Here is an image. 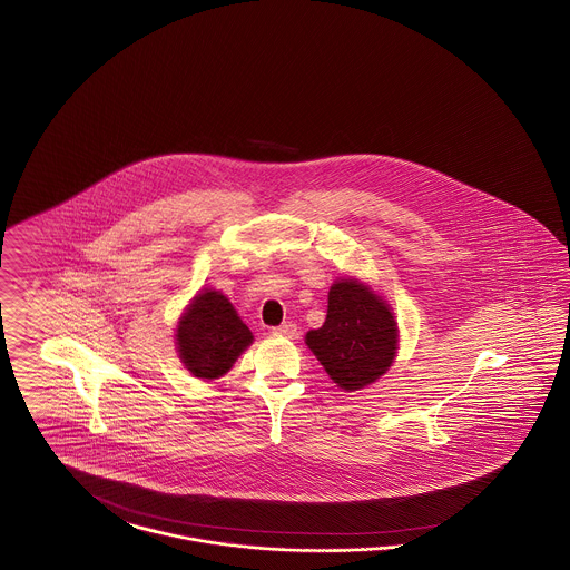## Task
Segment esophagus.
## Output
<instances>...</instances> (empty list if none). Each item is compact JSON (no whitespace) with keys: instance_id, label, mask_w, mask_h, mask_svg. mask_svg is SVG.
Segmentation results:
<instances>
[{"instance_id":"1","label":"esophagus","mask_w":570,"mask_h":570,"mask_svg":"<svg viewBox=\"0 0 570 570\" xmlns=\"http://www.w3.org/2000/svg\"><path fill=\"white\" fill-rule=\"evenodd\" d=\"M274 334H278V336H287V338H292V336H296L298 334V328L294 326V324H281V326H276V328H272Z\"/></svg>"}]
</instances>
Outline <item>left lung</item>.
<instances>
[{"label": "left lung", "instance_id": "8db88e82", "mask_svg": "<svg viewBox=\"0 0 570 570\" xmlns=\"http://www.w3.org/2000/svg\"><path fill=\"white\" fill-rule=\"evenodd\" d=\"M396 343L390 304L358 278L334 281L324 326L306 332V345L330 380L347 392L380 380L394 360Z\"/></svg>", "mask_w": 570, "mask_h": 570}]
</instances>
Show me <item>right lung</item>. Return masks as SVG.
Wrapping results in <instances>:
<instances>
[{"mask_svg": "<svg viewBox=\"0 0 570 570\" xmlns=\"http://www.w3.org/2000/svg\"><path fill=\"white\" fill-rule=\"evenodd\" d=\"M253 343V332L227 296L204 289L188 304L176 330L181 364L199 380L225 375Z\"/></svg>", "mask_w": 570, "mask_h": 570, "instance_id": "obj_1", "label": "right lung"}]
</instances>
